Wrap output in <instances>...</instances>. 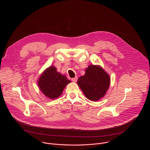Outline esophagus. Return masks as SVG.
<instances>
[{
  "instance_id": "1",
  "label": "esophagus",
  "mask_w": 150,
  "mask_h": 150,
  "mask_svg": "<svg viewBox=\"0 0 150 150\" xmlns=\"http://www.w3.org/2000/svg\"><path fill=\"white\" fill-rule=\"evenodd\" d=\"M77 79H78V77L76 76V77H74V78H72L71 79V81H73V82H76L77 80Z\"/></svg>"
}]
</instances>
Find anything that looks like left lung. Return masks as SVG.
Here are the masks:
<instances>
[{"label": "left lung", "mask_w": 150, "mask_h": 150, "mask_svg": "<svg viewBox=\"0 0 150 150\" xmlns=\"http://www.w3.org/2000/svg\"><path fill=\"white\" fill-rule=\"evenodd\" d=\"M110 78L100 66L89 65L84 76L79 78L77 84L86 98L97 101L103 97L109 87Z\"/></svg>", "instance_id": "left-lung-1"}]
</instances>
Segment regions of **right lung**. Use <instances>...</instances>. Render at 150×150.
<instances>
[{"label":"right lung","mask_w":150,"mask_h":150,"mask_svg":"<svg viewBox=\"0 0 150 150\" xmlns=\"http://www.w3.org/2000/svg\"><path fill=\"white\" fill-rule=\"evenodd\" d=\"M71 81L57 71L54 66L47 69L41 75L38 84L43 93L50 99L60 96L67 84Z\"/></svg>","instance_id":"1"}]
</instances>
